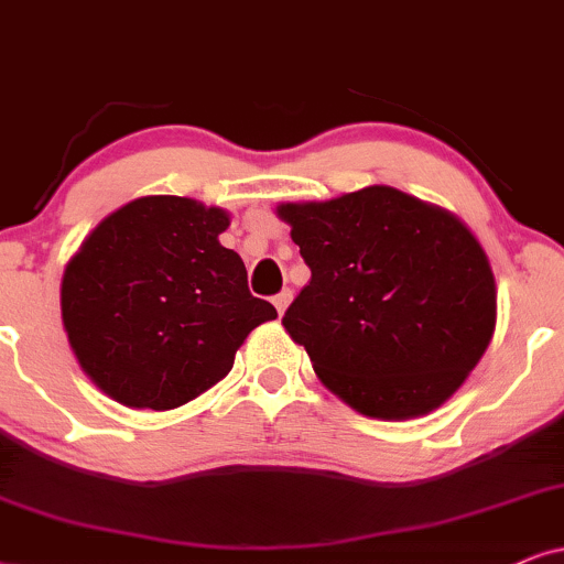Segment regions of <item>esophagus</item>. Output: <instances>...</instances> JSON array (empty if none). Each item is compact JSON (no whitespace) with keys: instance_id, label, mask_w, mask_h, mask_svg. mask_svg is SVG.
Wrapping results in <instances>:
<instances>
[{"instance_id":"esophagus-1","label":"esophagus","mask_w":564,"mask_h":564,"mask_svg":"<svg viewBox=\"0 0 564 564\" xmlns=\"http://www.w3.org/2000/svg\"><path fill=\"white\" fill-rule=\"evenodd\" d=\"M291 299H294V291H291V289H283L281 294L273 296V304H275L278 315H283V312H286V306L291 304Z\"/></svg>"}]
</instances>
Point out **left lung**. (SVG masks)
Wrapping results in <instances>:
<instances>
[{
	"mask_svg": "<svg viewBox=\"0 0 564 564\" xmlns=\"http://www.w3.org/2000/svg\"><path fill=\"white\" fill-rule=\"evenodd\" d=\"M278 216L312 270L283 327L319 380L377 419L445 403L495 333V275L474 234L393 187L286 203Z\"/></svg>",
	"mask_w": 564,
	"mask_h": 564,
	"instance_id": "8db88e82",
	"label": "left lung"
}]
</instances>
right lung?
<instances>
[{"mask_svg": "<svg viewBox=\"0 0 564 564\" xmlns=\"http://www.w3.org/2000/svg\"><path fill=\"white\" fill-rule=\"evenodd\" d=\"M229 216L187 197L127 203L83 241L62 278L69 346L113 401L169 411L234 367L275 306L249 294L247 268L220 247Z\"/></svg>", "mask_w": 564, "mask_h": 564, "instance_id": "1", "label": "right lung"}]
</instances>
